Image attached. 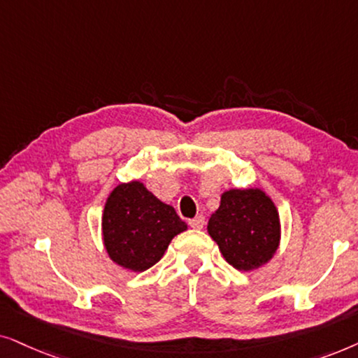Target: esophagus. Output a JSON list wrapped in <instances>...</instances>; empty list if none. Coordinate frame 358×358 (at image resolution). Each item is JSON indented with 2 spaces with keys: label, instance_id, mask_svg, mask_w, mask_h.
I'll list each match as a JSON object with an SVG mask.
<instances>
[{
  "label": "esophagus",
  "instance_id": "esophagus-1",
  "mask_svg": "<svg viewBox=\"0 0 358 358\" xmlns=\"http://www.w3.org/2000/svg\"><path fill=\"white\" fill-rule=\"evenodd\" d=\"M204 224H206V219H204L203 214H199V216L189 219V226L193 229H203Z\"/></svg>",
  "mask_w": 358,
  "mask_h": 358
}]
</instances>
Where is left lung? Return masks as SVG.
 <instances>
[{
	"mask_svg": "<svg viewBox=\"0 0 358 358\" xmlns=\"http://www.w3.org/2000/svg\"><path fill=\"white\" fill-rule=\"evenodd\" d=\"M208 234L229 265L241 271L257 270L268 264L280 247L278 209L260 188L226 189L209 217Z\"/></svg>",
	"mask_w": 358,
	"mask_h": 358,
	"instance_id": "obj_1",
	"label": "left lung"
}]
</instances>
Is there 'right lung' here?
Returning a JSON list of instances; mask_svg holds the SVG:
<instances>
[{
    "label": "right lung",
    "instance_id": "1",
    "mask_svg": "<svg viewBox=\"0 0 358 358\" xmlns=\"http://www.w3.org/2000/svg\"><path fill=\"white\" fill-rule=\"evenodd\" d=\"M173 206L132 180L111 189L101 216L103 244L109 259L122 268L145 271L155 265L171 239L187 231Z\"/></svg>",
    "mask_w": 358,
    "mask_h": 358
}]
</instances>
